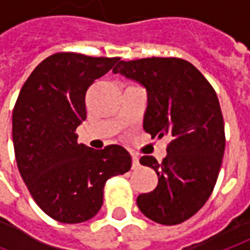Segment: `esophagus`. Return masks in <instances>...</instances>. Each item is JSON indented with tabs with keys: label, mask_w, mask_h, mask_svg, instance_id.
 <instances>
[{
	"label": "esophagus",
	"mask_w": 250,
	"mask_h": 250,
	"mask_svg": "<svg viewBox=\"0 0 250 250\" xmlns=\"http://www.w3.org/2000/svg\"><path fill=\"white\" fill-rule=\"evenodd\" d=\"M131 160H133V168H137L138 166H140V159H138V156H137V155L131 153Z\"/></svg>",
	"instance_id": "obj_1"
}]
</instances>
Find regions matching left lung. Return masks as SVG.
Returning <instances> with one entry per match:
<instances>
[{
	"instance_id": "left-lung-1",
	"label": "left lung",
	"mask_w": 250,
	"mask_h": 250,
	"mask_svg": "<svg viewBox=\"0 0 250 250\" xmlns=\"http://www.w3.org/2000/svg\"><path fill=\"white\" fill-rule=\"evenodd\" d=\"M146 90L144 130L167 137V156L140 163L159 177L156 188L137 198V206L159 224H180L202 208L219 177L226 148L219 99L192 63L177 58L120 61L113 69Z\"/></svg>"
}]
</instances>
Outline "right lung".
Here are the masks:
<instances>
[{
  "mask_svg": "<svg viewBox=\"0 0 250 250\" xmlns=\"http://www.w3.org/2000/svg\"><path fill=\"white\" fill-rule=\"evenodd\" d=\"M120 58L59 52L45 58L23 84L12 113L19 173L49 217L76 224L94 217L106 180L125 174L131 156L120 145L95 151L77 142L85 120V94Z\"/></svg>",
  "mask_w": 250,
  "mask_h": 250,
  "instance_id": "right-lung-1",
  "label": "right lung"
}]
</instances>
